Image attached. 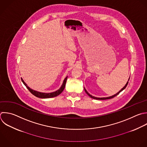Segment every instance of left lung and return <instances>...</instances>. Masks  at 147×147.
Here are the masks:
<instances>
[{
    "label": "left lung",
    "mask_w": 147,
    "mask_h": 147,
    "mask_svg": "<svg viewBox=\"0 0 147 147\" xmlns=\"http://www.w3.org/2000/svg\"><path fill=\"white\" fill-rule=\"evenodd\" d=\"M129 79H130V78H129V80H129ZM127 84H128V82L126 83V85L118 92V93H117L116 94H115V95H113V96H109V97H106V98H96V97H95V96H92L91 95H90L87 91V90L84 88V90H85V92H86V94L88 95H89L91 98H93V99H98V100H105V99H111V98H114V97H115V96H117V95H118L122 91H123L126 87V86H127Z\"/></svg>",
    "instance_id": "left-lung-1"
}]
</instances>
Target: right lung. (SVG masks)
<instances>
[{
	"mask_svg": "<svg viewBox=\"0 0 147 147\" xmlns=\"http://www.w3.org/2000/svg\"><path fill=\"white\" fill-rule=\"evenodd\" d=\"M68 76H67L65 79L64 80L63 83L61 86V87H60V88L59 90H58L57 91H55V92H53L51 93H43V92H38L36 91H34L31 88H30L27 84L24 82V81L23 80V79L21 78L22 82H23V83L25 84V86L27 87V88L29 90V91L34 96L38 97V98H53V97H55L59 95H60L64 90L65 86V84H66V82H67V79Z\"/></svg>",
	"mask_w": 147,
	"mask_h": 147,
	"instance_id": "right-lung-1",
	"label": "right lung"
}]
</instances>
